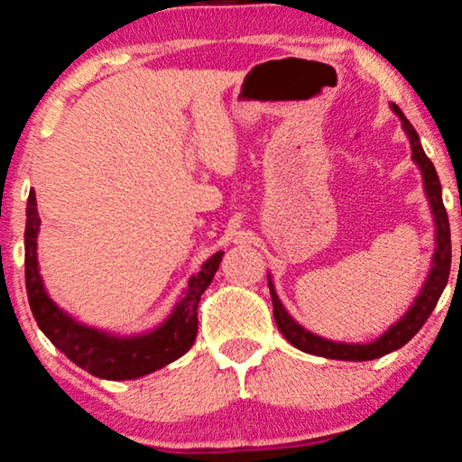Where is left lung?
<instances>
[{"label":"left lung","mask_w":462,"mask_h":462,"mask_svg":"<svg viewBox=\"0 0 462 462\" xmlns=\"http://www.w3.org/2000/svg\"><path fill=\"white\" fill-rule=\"evenodd\" d=\"M391 111L400 117L402 128L406 132L410 149H412V162L419 166L422 176V187H425V195L429 206H431L433 223H435V250L431 258V269H429L427 280L422 283V288L416 294L412 305L408 307V311L402 315L395 324H391L381 337L370 340V343H340V340H330L319 337L307 330L305 326H300L292 315L286 311V307L282 305L280 296L275 292L273 280L267 275L269 280V292L271 300H273V318L275 324L283 334V338L290 345H294L296 349L311 353V356L328 357V359H343V362H368V359H378L387 356L391 351L402 349L416 332L420 330L422 324L429 319V315L438 305L441 292H444L448 275H450V263H452V244H450V223H448V214L441 201V182L435 172L433 163L425 155L420 138L416 134L414 125L408 122L406 116L400 111V106L391 105Z\"/></svg>","instance_id":"left-lung-1"}]
</instances>
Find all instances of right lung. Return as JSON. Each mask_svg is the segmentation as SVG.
I'll list each match as a JSON object with an SVG mask.
<instances>
[{"label": "right lung", "instance_id": "obj_1", "mask_svg": "<svg viewBox=\"0 0 462 462\" xmlns=\"http://www.w3.org/2000/svg\"><path fill=\"white\" fill-rule=\"evenodd\" d=\"M35 191H29L27 226H24V280L29 305L40 330L56 349L78 364L81 370L106 381H132L172 364L185 356L198 337V307L201 294L210 286L225 252L218 250L201 264L199 273L189 277L172 313L153 330L119 337L98 328L86 326L71 318L50 299L37 263V236H40Z\"/></svg>", "mask_w": 462, "mask_h": 462}]
</instances>
